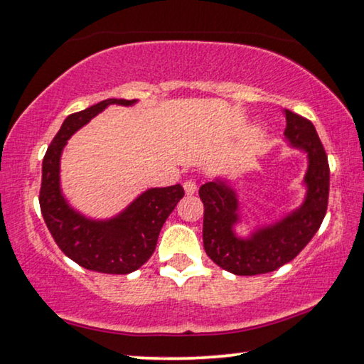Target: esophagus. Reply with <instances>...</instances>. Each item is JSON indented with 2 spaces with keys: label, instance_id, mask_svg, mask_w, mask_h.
<instances>
[{
  "label": "esophagus",
  "instance_id": "1",
  "mask_svg": "<svg viewBox=\"0 0 364 364\" xmlns=\"http://www.w3.org/2000/svg\"><path fill=\"white\" fill-rule=\"evenodd\" d=\"M183 190H186L187 195H193L197 192V183H195V181H186L183 182Z\"/></svg>",
  "mask_w": 364,
  "mask_h": 364
}]
</instances>
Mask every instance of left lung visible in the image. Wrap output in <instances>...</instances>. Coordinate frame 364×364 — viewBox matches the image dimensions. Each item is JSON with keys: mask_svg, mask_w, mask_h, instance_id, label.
<instances>
[{"mask_svg": "<svg viewBox=\"0 0 364 364\" xmlns=\"http://www.w3.org/2000/svg\"><path fill=\"white\" fill-rule=\"evenodd\" d=\"M283 114L288 146L304 153L307 161L304 197L296 208L242 234L239 231L244 223L242 205L231 178L215 176L200 187L205 205V252L218 267L234 275H260L288 264L306 247L326 216L331 178L326 151L309 120L288 109Z\"/></svg>", "mask_w": 364, "mask_h": 364, "instance_id": "left-lung-1", "label": "left lung"}]
</instances>
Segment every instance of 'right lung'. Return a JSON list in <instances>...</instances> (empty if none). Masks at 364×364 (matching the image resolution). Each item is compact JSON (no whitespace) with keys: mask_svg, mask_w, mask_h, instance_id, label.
<instances>
[{"mask_svg":"<svg viewBox=\"0 0 364 364\" xmlns=\"http://www.w3.org/2000/svg\"><path fill=\"white\" fill-rule=\"evenodd\" d=\"M138 100L107 99L71 114L61 124L42 164L41 210L55 242L77 265L92 272L127 275L153 255L161 228L183 197L178 186L151 187L110 218H92L71 206L61 188V154L68 139L109 105L133 107Z\"/></svg>","mask_w":364,"mask_h":364,"instance_id":"1","label":"right lung"}]
</instances>
